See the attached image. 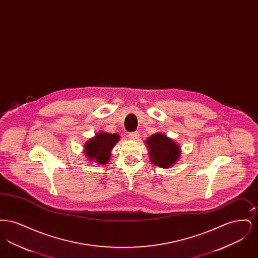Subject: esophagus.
I'll use <instances>...</instances> for the list:
<instances>
[{
	"mask_svg": "<svg viewBox=\"0 0 258 258\" xmlns=\"http://www.w3.org/2000/svg\"><path fill=\"white\" fill-rule=\"evenodd\" d=\"M128 137H130V139H132V140L137 141V140L139 139V134H138V132H134V133H131V134L128 135Z\"/></svg>",
	"mask_w": 258,
	"mask_h": 258,
	"instance_id": "34e87169",
	"label": "esophagus"
}]
</instances>
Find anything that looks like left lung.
Listing matches in <instances>:
<instances>
[{
	"label": "left lung",
	"instance_id": "1",
	"mask_svg": "<svg viewBox=\"0 0 258 258\" xmlns=\"http://www.w3.org/2000/svg\"><path fill=\"white\" fill-rule=\"evenodd\" d=\"M152 162L160 167L167 168L174 164L180 156V148L162 134H155L146 140Z\"/></svg>",
	"mask_w": 258,
	"mask_h": 258
}]
</instances>
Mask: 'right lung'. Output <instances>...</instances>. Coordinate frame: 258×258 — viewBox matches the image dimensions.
Masks as SVG:
<instances>
[{
    "instance_id": "1",
    "label": "right lung",
    "mask_w": 258,
    "mask_h": 258,
    "mask_svg": "<svg viewBox=\"0 0 258 258\" xmlns=\"http://www.w3.org/2000/svg\"><path fill=\"white\" fill-rule=\"evenodd\" d=\"M119 138L120 136L116 134L98 133L85 145V154L88 159L98 162V164L106 163L110 158V151L118 142Z\"/></svg>"
}]
</instances>
